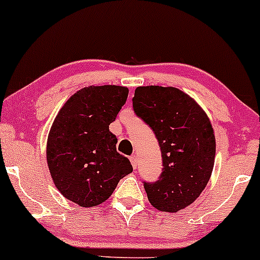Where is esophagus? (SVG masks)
<instances>
[{
  "label": "esophagus",
  "instance_id": "obj_1",
  "mask_svg": "<svg viewBox=\"0 0 260 260\" xmlns=\"http://www.w3.org/2000/svg\"><path fill=\"white\" fill-rule=\"evenodd\" d=\"M130 162H131V165H133L134 169H136V167H138V157H136L135 154L130 157Z\"/></svg>",
  "mask_w": 260,
  "mask_h": 260
}]
</instances>
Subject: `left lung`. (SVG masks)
<instances>
[{
	"label": "left lung",
	"mask_w": 260,
	"mask_h": 260,
	"mask_svg": "<svg viewBox=\"0 0 260 260\" xmlns=\"http://www.w3.org/2000/svg\"><path fill=\"white\" fill-rule=\"evenodd\" d=\"M133 107L153 130L162 153L161 177L144 184L148 201L159 211L185 209L199 198L214 169L216 140L209 116L174 87H138Z\"/></svg>",
	"instance_id": "8db88e82"
}]
</instances>
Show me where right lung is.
Listing matches in <instances>:
<instances>
[{
    "instance_id": "obj_1",
    "label": "right lung",
    "mask_w": 260,
    "mask_h": 260,
    "mask_svg": "<svg viewBox=\"0 0 260 260\" xmlns=\"http://www.w3.org/2000/svg\"><path fill=\"white\" fill-rule=\"evenodd\" d=\"M127 94L126 87L114 84L84 87L67 99L52 122L49 171L60 193L77 205L92 208L109 199L119 180L133 172L109 131Z\"/></svg>"
}]
</instances>
